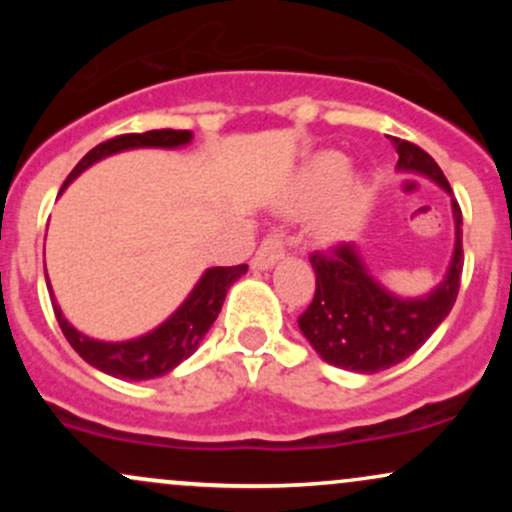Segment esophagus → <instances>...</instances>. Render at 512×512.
<instances>
[{
    "instance_id": "esophagus-1",
    "label": "esophagus",
    "mask_w": 512,
    "mask_h": 512,
    "mask_svg": "<svg viewBox=\"0 0 512 512\" xmlns=\"http://www.w3.org/2000/svg\"><path fill=\"white\" fill-rule=\"evenodd\" d=\"M284 257V238L281 236H267L262 240L260 250L252 257V269H269Z\"/></svg>"
}]
</instances>
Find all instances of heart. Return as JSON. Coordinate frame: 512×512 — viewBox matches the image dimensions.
<instances>
[{"label":"heart","instance_id":"obj_1","mask_svg":"<svg viewBox=\"0 0 512 512\" xmlns=\"http://www.w3.org/2000/svg\"><path fill=\"white\" fill-rule=\"evenodd\" d=\"M349 178V161L337 151H325V154L315 156L313 161L305 168L301 182L296 187V195H293L291 207L296 211L313 209L317 204H322L325 199H330L334 192L342 190V185ZM363 216V197L356 187H346L339 195L334 207L322 216V221L317 223V236L325 243H334V240H342L346 233L354 231V226L361 221Z\"/></svg>","mask_w":512,"mask_h":512}]
</instances>
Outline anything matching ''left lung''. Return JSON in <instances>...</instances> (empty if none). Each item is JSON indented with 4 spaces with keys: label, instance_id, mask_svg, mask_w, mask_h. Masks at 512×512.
Masks as SVG:
<instances>
[{
    "label": "left lung",
    "instance_id": "left-lung-1",
    "mask_svg": "<svg viewBox=\"0 0 512 512\" xmlns=\"http://www.w3.org/2000/svg\"><path fill=\"white\" fill-rule=\"evenodd\" d=\"M397 168L426 175L452 195L438 163L416 144L395 139ZM455 250L443 281L426 296L402 298L387 291L358 255L354 243L310 255L315 269V298L298 317L303 337L332 366L354 373H378L402 363L438 330L460 291L462 211L452 199Z\"/></svg>",
    "mask_w": 512,
    "mask_h": 512
}]
</instances>
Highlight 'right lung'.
<instances>
[{
	"instance_id": "obj_1",
	"label": "right lung",
	"mask_w": 512,
	"mask_h": 512,
	"mask_svg": "<svg viewBox=\"0 0 512 512\" xmlns=\"http://www.w3.org/2000/svg\"><path fill=\"white\" fill-rule=\"evenodd\" d=\"M192 142V132L187 129H151L144 134H122V137L108 139V142L98 144L88 154L76 163V168L64 180L60 195L67 190L72 180L79 178L86 168L93 163L103 161V158L120 154L129 149H180V146ZM248 272V264H238V267H211L199 276L195 289L190 296L182 301L168 320H163L156 330L142 334V337L127 339V342H101V339L86 337L79 332L67 317L62 315L60 305L52 296V308L55 317L60 322L64 337L72 344V349L79 354L88 366L103 370V373L113 375L120 380H151L161 378L180 366L185 358H190L197 351L199 342L214 320L221 313V305L226 301V293L231 289L233 281ZM48 289L52 293L50 279Z\"/></svg>"
}]
</instances>
